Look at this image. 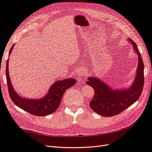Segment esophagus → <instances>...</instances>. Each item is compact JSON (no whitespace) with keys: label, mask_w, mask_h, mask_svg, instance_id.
<instances>
[{"label":"esophagus","mask_w":152,"mask_h":152,"mask_svg":"<svg viewBox=\"0 0 152 152\" xmlns=\"http://www.w3.org/2000/svg\"><path fill=\"white\" fill-rule=\"evenodd\" d=\"M75 73H76V76L77 79H80V78L84 77L85 75L84 69L82 68H78Z\"/></svg>","instance_id":"1"}]
</instances>
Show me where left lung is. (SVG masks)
<instances>
[{"label": "left lung", "mask_w": 152, "mask_h": 152, "mask_svg": "<svg viewBox=\"0 0 152 152\" xmlns=\"http://www.w3.org/2000/svg\"><path fill=\"white\" fill-rule=\"evenodd\" d=\"M127 40L132 45L134 53L138 57L136 74L130 87L114 89L98 77H89L86 84L94 90V96L89 105L92 110L100 115L112 117L122 112L139 99L144 85V64L137 45L131 39Z\"/></svg>", "instance_id": "left-lung-1"}]
</instances>
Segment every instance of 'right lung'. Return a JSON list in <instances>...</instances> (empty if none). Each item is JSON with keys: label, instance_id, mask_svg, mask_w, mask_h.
<instances>
[{"label": "right lung", "instance_id": "add662e5", "mask_svg": "<svg viewBox=\"0 0 152 152\" xmlns=\"http://www.w3.org/2000/svg\"><path fill=\"white\" fill-rule=\"evenodd\" d=\"M14 45L10 50V56ZM6 75L9 94L12 102L18 107L36 116L48 115L56 111L60 104L63 94L66 90L74 86L77 82L76 79L73 78L57 80L50 87L48 93L44 97L39 99H30L23 98L18 94L13 88L9 73V59L6 64Z\"/></svg>", "mask_w": 152, "mask_h": 152}]
</instances>
